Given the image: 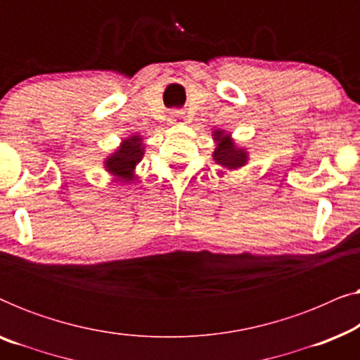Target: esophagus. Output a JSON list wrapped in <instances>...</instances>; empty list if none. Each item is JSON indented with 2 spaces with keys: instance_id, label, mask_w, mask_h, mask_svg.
Returning <instances> with one entry per match:
<instances>
[{
  "instance_id": "34e87169",
  "label": "esophagus",
  "mask_w": 360,
  "mask_h": 360,
  "mask_svg": "<svg viewBox=\"0 0 360 360\" xmlns=\"http://www.w3.org/2000/svg\"><path fill=\"white\" fill-rule=\"evenodd\" d=\"M185 112L181 111H174L169 117V124L176 126V124H185Z\"/></svg>"
}]
</instances>
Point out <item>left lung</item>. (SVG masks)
Returning <instances> with one entry per match:
<instances>
[{"label":"left lung","mask_w":360,"mask_h":360,"mask_svg":"<svg viewBox=\"0 0 360 360\" xmlns=\"http://www.w3.org/2000/svg\"><path fill=\"white\" fill-rule=\"evenodd\" d=\"M213 137L216 141V149L213 152V159L216 164L233 170L245 165V162H248V152L236 146L229 134H226L224 131L216 129L213 132Z\"/></svg>","instance_id":"obj_1"}]
</instances>
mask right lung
<instances>
[{
    "label": "right lung",
    "mask_w": 360,
    "mask_h": 360,
    "mask_svg": "<svg viewBox=\"0 0 360 360\" xmlns=\"http://www.w3.org/2000/svg\"><path fill=\"white\" fill-rule=\"evenodd\" d=\"M144 157V144L141 136H131L121 142L117 150L106 157L105 169L115 176L116 180L131 181L134 180L136 165Z\"/></svg>",
    "instance_id": "add662e5"
}]
</instances>
